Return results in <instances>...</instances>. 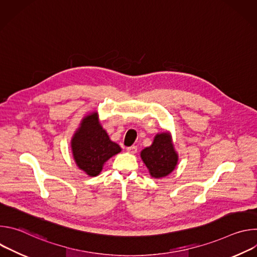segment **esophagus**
Returning a JSON list of instances; mask_svg holds the SVG:
<instances>
[{
  "label": "esophagus",
  "instance_id": "esophagus-1",
  "mask_svg": "<svg viewBox=\"0 0 257 257\" xmlns=\"http://www.w3.org/2000/svg\"><path fill=\"white\" fill-rule=\"evenodd\" d=\"M127 152L131 155H134L137 153V146L136 145H132V146H129V148H127Z\"/></svg>",
  "mask_w": 257,
  "mask_h": 257
}]
</instances>
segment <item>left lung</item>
<instances>
[{"label":"left lung","mask_w":257,"mask_h":257,"mask_svg":"<svg viewBox=\"0 0 257 257\" xmlns=\"http://www.w3.org/2000/svg\"><path fill=\"white\" fill-rule=\"evenodd\" d=\"M140 157L152 177L156 179L171 174L178 164V155L169 132L157 134L153 144L145 148L140 153Z\"/></svg>","instance_id":"left-lung-1"}]
</instances>
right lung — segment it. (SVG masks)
<instances>
[{"mask_svg": "<svg viewBox=\"0 0 257 257\" xmlns=\"http://www.w3.org/2000/svg\"><path fill=\"white\" fill-rule=\"evenodd\" d=\"M71 149L76 165L88 176H97L104 163L121 152L101 127L96 112L85 116L71 139Z\"/></svg>", "mask_w": 257, "mask_h": 257, "instance_id": "1", "label": "right lung"}]
</instances>
